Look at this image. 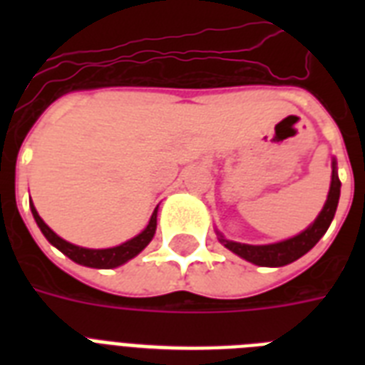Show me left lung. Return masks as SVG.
<instances>
[{"label": "left lung", "instance_id": "obj_1", "mask_svg": "<svg viewBox=\"0 0 365 365\" xmlns=\"http://www.w3.org/2000/svg\"><path fill=\"white\" fill-rule=\"evenodd\" d=\"M339 193H341V182L337 172H335V163H334V172H331V187H329V195L326 205H324L320 216L317 217V222L312 223L311 227H307L305 231L294 239L284 240L278 244H267V246H250V244H240V242H231V240L223 239L220 235V242L227 250L235 252L240 255L242 259L254 263V265L261 267H282L288 265L292 261L299 259L301 255H305L309 250L322 239L324 233L328 231L329 223L334 220L335 210H337V202H339Z\"/></svg>", "mask_w": 365, "mask_h": 365}]
</instances>
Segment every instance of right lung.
<instances>
[{
  "mask_svg": "<svg viewBox=\"0 0 365 365\" xmlns=\"http://www.w3.org/2000/svg\"><path fill=\"white\" fill-rule=\"evenodd\" d=\"M31 206V214L36 217L37 225L41 229V233L45 235V239L48 242L56 246V248L70 257L71 261H76L79 265L85 267H94V269H113V267H119L123 263H126L128 259H132L134 255H138L142 252L151 239H153L155 229H157V208H155L153 216L149 220L148 227L143 229L142 233L134 237V239L126 240L125 244L121 246H115V248H106V250H88V248H81V246H76V244L66 242L64 239H60L58 235L54 233L53 229H48V225L43 222L37 210L34 208V205L30 202Z\"/></svg>",
  "mask_w": 365,
  "mask_h": 365,
  "instance_id": "add662e5",
  "label": "right lung"
}]
</instances>
